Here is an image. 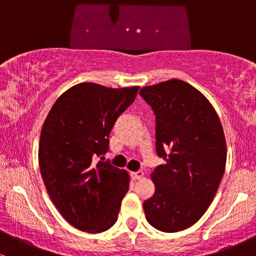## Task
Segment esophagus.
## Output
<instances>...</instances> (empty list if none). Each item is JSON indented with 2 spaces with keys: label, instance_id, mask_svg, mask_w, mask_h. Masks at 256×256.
Here are the masks:
<instances>
[{
  "label": "esophagus",
  "instance_id": "34e87169",
  "mask_svg": "<svg viewBox=\"0 0 256 256\" xmlns=\"http://www.w3.org/2000/svg\"><path fill=\"white\" fill-rule=\"evenodd\" d=\"M130 176L132 180H141L144 177V172L142 171H136V172H131Z\"/></svg>",
  "mask_w": 256,
  "mask_h": 256
}]
</instances>
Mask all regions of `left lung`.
<instances>
[{"label":"left lung","mask_w":256,"mask_h":256,"mask_svg":"<svg viewBox=\"0 0 256 256\" xmlns=\"http://www.w3.org/2000/svg\"><path fill=\"white\" fill-rule=\"evenodd\" d=\"M156 116V152L166 161L152 172L154 194L144 202L147 222L166 233L183 230L206 213L224 174L223 128L207 98L171 79L140 90Z\"/></svg>","instance_id":"obj_1"}]
</instances>
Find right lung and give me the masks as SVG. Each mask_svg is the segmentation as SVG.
Masks as SVG:
<instances>
[{
    "label": "right lung",
    "mask_w": 256,
    "mask_h": 256,
    "mask_svg": "<svg viewBox=\"0 0 256 256\" xmlns=\"http://www.w3.org/2000/svg\"><path fill=\"white\" fill-rule=\"evenodd\" d=\"M138 86L80 82L52 106L40 138V170L47 192L69 224L88 233L108 230L118 220L130 178L98 157L109 151L114 124L135 100Z\"/></svg>",
    "instance_id": "add662e5"
}]
</instances>
